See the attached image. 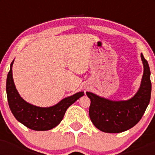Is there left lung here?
I'll list each match as a JSON object with an SVG mask.
<instances>
[{
    "mask_svg": "<svg viewBox=\"0 0 155 155\" xmlns=\"http://www.w3.org/2000/svg\"><path fill=\"white\" fill-rule=\"evenodd\" d=\"M143 74L139 90L125 101H113L87 91L91 100L89 116L94 127L102 132L116 134L127 130L142 118L150 102L151 93L150 71L148 63L141 53Z\"/></svg>",
    "mask_w": 155,
    "mask_h": 155,
    "instance_id": "8db88e82",
    "label": "left lung"
}]
</instances>
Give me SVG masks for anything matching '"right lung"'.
Segmentation results:
<instances>
[{
  "mask_svg": "<svg viewBox=\"0 0 155 155\" xmlns=\"http://www.w3.org/2000/svg\"><path fill=\"white\" fill-rule=\"evenodd\" d=\"M8 72L6 82L8 102L16 120L28 128L37 131L49 130L57 127L64 118L66 111L74 102L84 95L81 91L62 99L50 107H39L25 101L16 89L12 77V65Z\"/></svg>",
  "mask_w": 155,
  "mask_h": 155,
  "instance_id": "obj_1",
  "label": "right lung"
}]
</instances>
